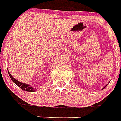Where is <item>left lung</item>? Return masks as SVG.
<instances>
[{"label": "left lung", "instance_id": "1", "mask_svg": "<svg viewBox=\"0 0 121 121\" xmlns=\"http://www.w3.org/2000/svg\"><path fill=\"white\" fill-rule=\"evenodd\" d=\"M106 87V86H105V87H104V88H103V89H104V88Z\"/></svg>", "mask_w": 121, "mask_h": 121}]
</instances>
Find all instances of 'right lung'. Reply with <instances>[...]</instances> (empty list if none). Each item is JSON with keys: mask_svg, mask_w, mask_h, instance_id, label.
Here are the masks:
<instances>
[{"mask_svg": "<svg viewBox=\"0 0 121 121\" xmlns=\"http://www.w3.org/2000/svg\"><path fill=\"white\" fill-rule=\"evenodd\" d=\"M9 76H10V79H12V81H13V82L15 83V84L17 85V86H18L19 87L21 88V89H22L23 91H28V92H34L35 89H34L33 87H32L30 86L29 84L21 82H19V81H17V80H16L15 79H14V78L12 76L11 74L9 73Z\"/></svg>", "mask_w": 121, "mask_h": 121, "instance_id": "obj_1", "label": "right lung"}]
</instances>
